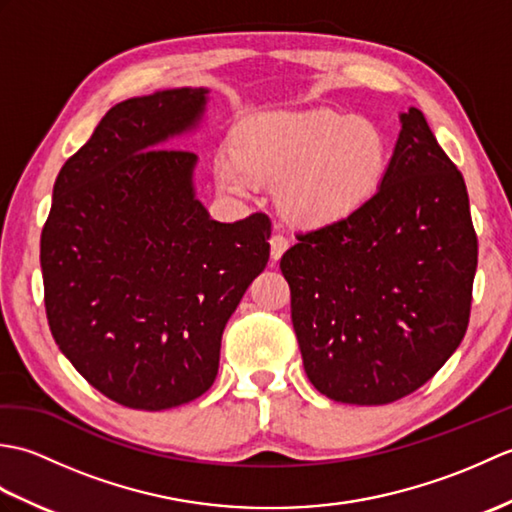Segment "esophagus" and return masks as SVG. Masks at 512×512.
<instances>
[{
  "instance_id": "esophagus-1",
  "label": "esophagus",
  "mask_w": 512,
  "mask_h": 512,
  "mask_svg": "<svg viewBox=\"0 0 512 512\" xmlns=\"http://www.w3.org/2000/svg\"><path fill=\"white\" fill-rule=\"evenodd\" d=\"M288 244L290 242L284 233H273V237H270V255H273V259H279L281 255H284Z\"/></svg>"
}]
</instances>
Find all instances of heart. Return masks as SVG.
Listing matches in <instances>:
<instances>
[{"label": "heart", "instance_id": "heart-1", "mask_svg": "<svg viewBox=\"0 0 512 512\" xmlns=\"http://www.w3.org/2000/svg\"><path fill=\"white\" fill-rule=\"evenodd\" d=\"M389 167V138L369 118L334 110L266 114L244 123L233 156L215 162L228 193L246 195L257 182L277 184V204L290 222H339L372 198Z\"/></svg>", "mask_w": 512, "mask_h": 512}]
</instances>
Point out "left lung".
Listing matches in <instances>:
<instances>
[{"label":"left lung","instance_id":"8db88e82","mask_svg":"<svg viewBox=\"0 0 512 512\" xmlns=\"http://www.w3.org/2000/svg\"><path fill=\"white\" fill-rule=\"evenodd\" d=\"M378 191L281 257L303 369L323 396L389 405L420 389L469 328L477 235L466 184L416 107Z\"/></svg>","mask_w":512,"mask_h":512}]
</instances>
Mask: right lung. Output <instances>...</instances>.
<instances>
[{"instance_id": "obj_1", "label": "right lung", "mask_w": 512, "mask_h": 512, "mask_svg": "<svg viewBox=\"0 0 512 512\" xmlns=\"http://www.w3.org/2000/svg\"><path fill=\"white\" fill-rule=\"evenodd\" d=\"M204 105L202 88L114 105L65 160L41 231L54 341L129 409H171L213 385L226 321L270 257L268 215L211 220L193 193L198 158L165 147Z\"/></svg>"}]
</instances>
